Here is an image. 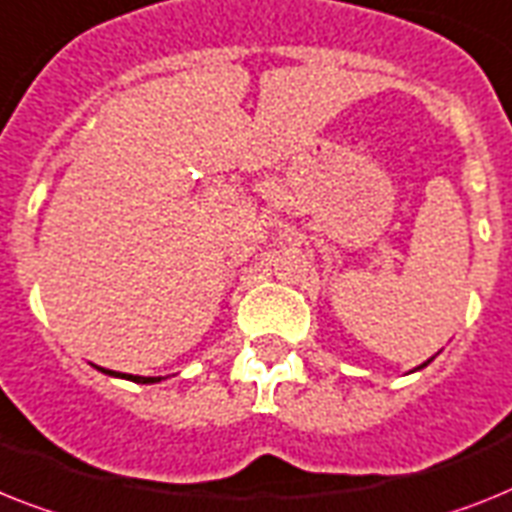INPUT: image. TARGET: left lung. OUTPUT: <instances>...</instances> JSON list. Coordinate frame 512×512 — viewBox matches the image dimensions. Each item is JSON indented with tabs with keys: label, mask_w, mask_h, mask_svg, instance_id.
<instances>
[{
	"label": "left lung",
	"mask_w": 512,
	"mask_h": 512,
	"mask_svg": "<svg viewBox=\"0 0 512 512\" xmlns=\"http://www.w3.org/2000/svg\"><path fill=\"white\" fill-rule=\"evenodd\" d=\"M431 363V360H426V363H423V365H418V368H426V365H429Z\"/></svg>",
	"instance_id": "8db88e82"
}]
</instances>
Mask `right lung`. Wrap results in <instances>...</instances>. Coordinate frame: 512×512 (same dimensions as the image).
I'll return each mask as SVG.
<instances>
[{"mask_svg":"<svg viewBox=\"0 0 512 512\" xmlns=\"http://www.w3.org/2000/svg\"><path fill=\"white\" fill-rule=\"evenodd\" d=\"M102 373L107 376H118V378H128V381H136V384H157L162 376H131V373H115V371H107V368H99Z\"/></svg>","mask_w":512,"mask_h":512,"instance_id":"obj_1","label":"right lung"}]
</instances>
